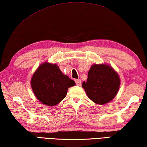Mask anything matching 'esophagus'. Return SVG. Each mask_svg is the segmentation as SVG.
Listing matches in <instances>:
<instances>
[{
    "instance_id": "1",
    "label": "esophagus",
    "mask_w": 147,
    "mask_h": 147,
    "mask_svg": "<svg viewBox=\"0 0 147 147\" xmlns=\"http://www.w3.org/2000/svg\"><path fill=\"white\" fill-rule=\"evenodd\" d=\"M76 81V83L78 86H81V81L80 79H76L75 80Z\"/></svg>"
}]
</instances>
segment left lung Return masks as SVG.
Wrapping results in <instances>:
<instances>
[{"mask_svg":"<svg viewBox=\"0 0 147 147\" xmlns=\"http://www.w3.org/2000/svg\"><path fill=\"white\" fill-rule=\"evenodd\" d=\"M120 79L116 71L106 64H94L88 73L86 82L82 86L87 96L96 104L111 101L119 90Z\"/></svg>","mask_w":147,"mask_h":147,"instance_id":"1","label":"left lung"}]
</instances>
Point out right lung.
<instances>
[{
	"label": "right lung",
	"instance_id": "right-lung-1",
	"mask_svg": "<svg viewBox=\"0 0 147 147\" xmlns=\"http://www.w3.org/2000/svg\"><path fill=\"white\" fill-rule=\"evenodd\" d=\"M76 83L64 75L57 64L45 63L33 75L31 85L36 97L43 104L55 106L66 96L68 88Z\"/></svg>",
	"mask_w": 147,
	"mask_h": 147
}]
</instances>
